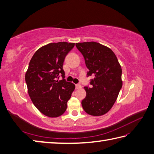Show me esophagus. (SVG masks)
<instances>
[{"instance_id": "34e87169", "label": "esophagus", "mask_w": 154, "mask_h": 154, "mask_svg": "<svg viewBox=\"0 0 154 154\" xmlns=\"http://www.w3.org/2000/svg\"><path fill=\"white\" fill-rule=\"evenodd\" d=\"M75 87H76V89H81V85H80V84H77L76 85H75Z\"/></svg>"}]
</instances>
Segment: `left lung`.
<instances>
[{
  "mask_svg": "<svg viewBox=\"0 0 154 154\" xmlns=\"http://www.w3.org/2000/svg\"><path fill=\"white\" fill-rule=\"evenodd\" d=\"M85 59L89 72L93 75L91 87H85L86 97L81 105L89 115L101 116L107 113L115 103L121 89L122 67L110 48L96 42L76 43Z\"/></svg>",
  "mask_w": 154,
  "mask_h": 154,
  "instance_id": "left-lung-1",
  "label": "left lung"
}]
</instances>
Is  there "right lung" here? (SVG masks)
I'll use <instances>...</instances> for the list:
<instances>
[{
    "label": "right lung",
    "instance_id": "1",
    "mask_svg": "<svg viewBox=\"0 0 154 154\" xmlns=\"http://www.w3.org/2000/svg\"><path fill=\"white\" fill-rule=\"evenodd\" d=\"M75 46L67 42L51 43L36 51L25 73L28 93L33 104L43 115L57 117L65 113L67 101L75 86L73 83L59 80L66 55Z\"/></svg>",
    "mask_w": 154,
    "mask_h": 154
}]
</instances>
